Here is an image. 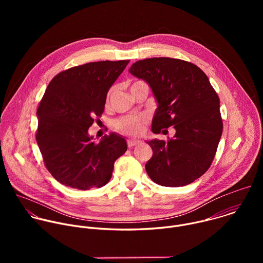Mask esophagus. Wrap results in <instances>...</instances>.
Returning <instances> with one entry per match:
<instances>
[{
  "label": "esophagus",
  "mask_w": 263,
  "mask_h": 263,
  "mask_svg": "<svg viewBox=\"0 0 263 263\" xmlns=\"http://www.w3.org/2000/svg\"><path fill=\"white\" fill-rule=\"evenodd\" d=\"M127 143H128V146H129V147H132V146H134V145L139 144L140 141L137 140V139H128V140H127Z\"/></svg>",
  "instance_id": "esophagus-1"
}]
</instances>
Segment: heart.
<instances>
[{"mask_svg":"<svg viewBox=\"0 0 263 263\" xmlns=\"http://www.w3.org/2000/svg\"><path fill=\"white\" fill-rule=\"evenodd\" d=\"M146 123L144 116H126L115 121V127L124 134L137 136L144 132Z\"/></svg>","mask_w":263,"mask_h":263,"instance_id":"obj_1","label":"heart"}]
</instances>
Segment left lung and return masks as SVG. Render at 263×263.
<instances>
[{"label": "left lung", "mask_w": 263, "mask_h": 263, "mask_svg": "<svg viewBox=\"0 0 263 263\" xmlns=\"http://www.w3.org/2000/svg\"><path fill=\"white\" fill-rule=\"evenodd\" d=\"M129 72L148 84L157 102L153 133L171 126L176 130L168 141H146L153 149L145 163L148 177L167 187L194 182L211 165L222 133L219 99L206 73L191 62L168 57L139 60Z\"/></svg>", "instance_id": "8db88e82"}]
</instances>
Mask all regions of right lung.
Returning a JSON list of instances; mask_svg holds the SVG:
<instances>
[{
    "label": "right lung",
    "instance_id": "obj_1",
    "mask_svg": "<svg viewBox=\"0 0 263 263\" xmlns=\"http://www.w3.org/2000/svg\"><path fill=\"white\" fill-rule=\"evenodd\" d=\"M130 60L89 62L59 72L37 109L36 140L52 176L71 189H100L127 151L124 136L111 132L99 143L88 134L105 108L107 92Z\"/></svg>",
    "mask_w": 263,
    "mask_h": 263
}]
</instances>
